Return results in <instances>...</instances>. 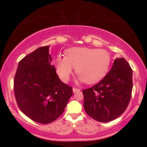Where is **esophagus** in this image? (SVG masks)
Instances as JSON below:
<instances>
[{"instance_id": "34e87169", "label": "esophagus", "mask_w": 147, "mask_h": 147, "mask_svg": "<svg viewBox=\"0 0 147 147\" xmlns=\"http://www.w3.org/2000/svg\"><path fill=\"white\" fill-rule=\"evenodd\" d=\"M72 91H73V92L75 93V92H79V91H80V89L76 88H72Z\"/></svg>"}]
</instances>
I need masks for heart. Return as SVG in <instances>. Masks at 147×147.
Instances as JSON below:
<instances>
[{
	"label": "heart",
	"mask_w": 147,
	"mask_h": 147,
	"mask_svg": "<svg viewBox=\"0 0 147 147\" xmlns=\"http://www.w3.org/2000/svg\"><path fill=\"white\" fill-rule=\"evenodd\" d=\"M110 63V55L106 50L76 47L68 49L65 57H57L55 67L59 77L63 82H68L75 68L79 82L92 84L105 75Z\"/></svg>",
	"instance_id": "b5f03b06"
}]
</instances>
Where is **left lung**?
Wrapping results in <instances>:
<instances>
[{
    "label": "left lung",
    "mask_w": 147,
    "mask_h": 147,
    "mask_svg": "<svg viewBox=\"0 0 147 147\" xmlns=\"http://www.w3.org/2000/svg\"><path fill=\"white\" fill-rule=\"evenodd\" d=\"M133 71L123 57L116 58L104 79L82 90L84 107L90 117L101 122L114 120L125 111L133 89Z\"/></svg>",
    "instance_id": "8db88e82"
}]
</instances>
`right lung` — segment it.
I'll return each instance as SVG.
<instances>
[{"mask_svg": "<svg viewBox=\"0 0 147 147\" xmlns=\"http://www.w3.org/2000/svg\"><path fill=\"white\" fill-rule=\"evenodd\" d=\"M49 47H41L22 59L14 80L19 109L27 117L41 124L56 120L73 94L72 88L57 75Z\"/></svg>", "mask_w": 147, "mask_h": 147, "instance_id": "right-lung-1", "label": "right lung"}]
</instances>
